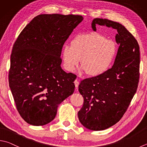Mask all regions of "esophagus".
<instances>
[{
	"mask_svg": "<svg viewBox=\"0 0 147 147\" xmlns=\"http://www.w3.org/2000/svg\"><path fill=\"white\" fill-rule=\"evenodd\" d=\"M74 84H75V86H76V89L77 90V88H78V86H79V82L78 80H77V79L75 80V81H74Z\"/></svg>",
	"mask_w": 147,
	"mask_h": 147,
	"instance_id": "1",
	"label": "esophagus"
}]
</instances>
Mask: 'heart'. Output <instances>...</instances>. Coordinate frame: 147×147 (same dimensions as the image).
<instances>
[{
    "mask_svg": "<svg viewBox=\"0 0 147 147\" xmlns=\"http://www.w3.org/2000/svg\"><path fill=\"white\" fill-rule=\"evenodd\" d=\"M117 45L114 41L97 32H89L76 36L70 45L66 44L62 50L63 66L66 70L72 71L79 64L81 70L90 76L104 74L114 61Z\"/></svg>",
    "mask_w": 147,
    "mask_h": 147,
    "instance_id": "1",
    "label": "heart"
}]
</instances>
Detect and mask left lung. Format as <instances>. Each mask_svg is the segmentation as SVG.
<instances>
[{
	"label": "left lung",
	"mask_w": 147,
	"mask_h": 147,
	"mask_svg": "<svg viewBox=\"0 0 147 147\" xmlns=\"http://www.w3.org/2000/svg\"><path fill=\"white\" fill-rule=\"evenodd\" d=\"M97 25L117 29L116 41L120 46L111 68L79 85L84 98L79 120L92 131L105 130L120 121L136 92L140 77V47L135 38L118 22L95 18L91 23L94 31Z\"/></svg>",
	"instance_id": "left-lung-1"
}]
</instances>
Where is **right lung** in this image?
Returning a JSON list of instances; mask_svg holds the SVG:
<instances>
[{"instance_id": "right-lung-1", "label": "right lung", "mask_w": 147, "mask_h": 147, "mask_svg": "<svg viewBox=\"0 0 147 147\" xmlns=\"http://www.w3.org/2000/svg\"><path fill=\"white\" fill-rule=\"evenodd\" d=\"M81 15L42 14L19 34L11 55L9 84L16 109L30 125H46L75 90L76 76L61 67L63 46Z\"/></svg>"}]
</instances>
